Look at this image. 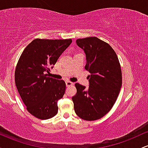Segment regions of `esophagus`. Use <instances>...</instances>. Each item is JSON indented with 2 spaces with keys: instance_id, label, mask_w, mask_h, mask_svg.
Here are the masks:
<instances>
[{
  "instance_id": "esophagus-1",
  "label": "esophagus",
  "mask_w": 148,
  "mask_h": 148,
  "mask_svg": "<svg viewBox=\"0 0 148 148\" xmlns=\"http://www.w3.org/2000/svg\"><path fill=\"white\" fill-rule=\"evenodd\" d=\"M65 84H66V86H67V87H69V86H72V85L74 84L72 82H71V81H66Z\"/></svg>"
}]
</instances>
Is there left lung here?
Instances as JSON below:
<instances>
[{"mask_svg": "<svg viewBox=\"0 0 148 148\" xmlns=\"http://www.w3.org/2000/svg\"><path fill=\"white\" fill-rule=\"evenodd\" d=\"M76 43L86 53L89 88L76 83L77 92L72 99L76 115L92 121L104 116L114 105L122 86L121 67L114 50L97 37L79 39Z\"/></svg>", "mask_w": 148, "mask_h": 148, "instance_id": "left-lung-1", "label": "left lung"}]
</instances>
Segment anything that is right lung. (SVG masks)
Wrapping results in <instances>:
<instances>
[{
  "label": "right lung",
  "instance_id": "add662e5",
  "mask_svg": "<svg viewBox=\"0 0 148 148\" xmlns=\"http://www.w3.org/2000/svg\"><path fill=\"white\" fill-rule=\"evenodd\" d=\"M72 40L35 39L25 47L15 69V84L30 114L41 120L57 114L58 101L62 97L63 80L49 77L61 54Z\"/></svg>",
  "mask_w": 148,
  "mask_h": 148
}]
</instances>
